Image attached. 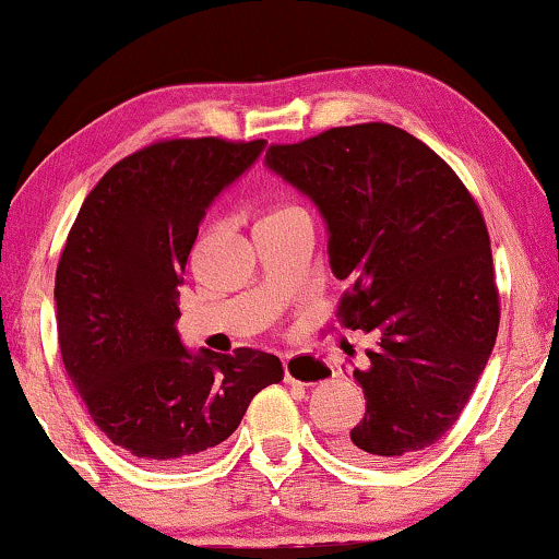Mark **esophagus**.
I'll use <instances>...</instances> for the list:
<instances>
[{
    "instance_id": "obj_1",
    "label": "esophagus",
    "mask_w": 559,
    "mask_h": 559,
    "mask_svg": "<svg viewBox=\"0 0 559 559\" xmlns=\"http://www.w3.org/2000/svg\"><path fill=\"white\" fill-rule=\"evenodd\" d=\"M285 380L287 382H302V385H318V382L329 380V369L313 357L306 354H287L285 361Z\"/></svg>"
}]
</instances>
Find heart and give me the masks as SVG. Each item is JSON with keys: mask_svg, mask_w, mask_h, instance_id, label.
Returning a JSON list of instances; mask_svg holds the SVG:
<instances>
[{"mask_svg": "<svg viewBox=\"0 0 559 559\" xmlns=\"http://www.w3.org/2000/svg\"><path fill=\"white\" fill-rule=\"evenodd\" d=\"M295 210H297V207H289V205H285V207H277V210H274L272 215H282V213H295ZM272 215H266V217H272Z\"/></svg>", "mask_w": 559, "mask_h": 559, "instance_id": "heart-1", "label": "heart"}]
</instances>
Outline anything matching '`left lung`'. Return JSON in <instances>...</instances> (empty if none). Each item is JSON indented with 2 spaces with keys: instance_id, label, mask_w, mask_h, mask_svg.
<instances>
[{
  "instance_id": "left-lung-1",
  "label": "left lung",
  "mask_w": 559,
  "mask_h": 559,
  "mask_svg": "<svg viewBox=\"0 0 559 559\" xmlns=\"http://www.w3.org/2000/svg\"><path fill=\"white\" fill-rule=\"evenodd\" d=\"M266 166L321 210L331 270L349 282L338 321L377 342L354 369L365 418L338 452L388 465L437 444L473 395L501 321L473 194L444 158L388 122L274 143Z\"/></svg>"
}]
</instances>
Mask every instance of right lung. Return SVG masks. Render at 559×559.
Segmentation results:
<instances>
[{"label": "right lung", "instance_id": "1", "mask_svg": "<svg viewBox=\"0 0 559 559\" xmlns=\"http://www.w3.org/2000/svg\"><path fill=\"white\" fill-rule=\"evenodd\" d=\"M264 146L151 143L86 194L63 246L53 289L63 367L99 431L151 465L226 441L251 397L285 377L274 354H192L177 331V287L205 210Z\"/></svg>", "mask_w": 559, "mask_h": 559}]
</instances>
